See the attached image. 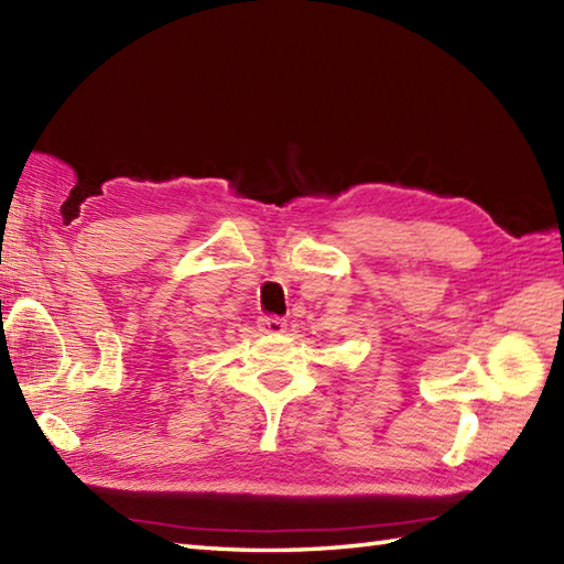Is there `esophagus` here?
<instances>
[{
  "mask_svg": "<svg viewBox=\"0 0 564 564\" xmlns=\"http://www.w3.org/2000/svg\"><path fill=\"white\" fill-rule=\"evenodd\" d=\"M259 329L267 334H283L285 329H289V325H285V319H281V317H263V319H259Z\"/></svg>",
  "mask_w": 564,
  "mask_h": 564,
  "instance_id": "obj_1",
  "label": "esophagus"
}]
</instances>
